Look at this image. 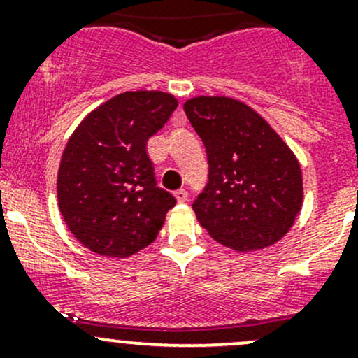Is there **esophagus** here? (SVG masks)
<instances>
[{
	"instance_id": "esophagus-1",
	"label": "esophagus",
	"mask_w": 358,
	"mask_h": 358,
	"mask_svg": "<svg viewBox=\"0 0 358 358\" xmlns=\"http://www.w3.org/2000/svg\"><path fill=\"white\" fill-rule=\"evenodd\" d=\"M175 199L178 204H183V202H187V199H189V194H187V190L180 189L175 192Z\"/></svg>"
}]
</instances>
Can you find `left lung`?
<instances>
[{"label": "left lung", "instance_id": "8db88e82", "mask_svg": "<svg viewBox=\"0 0 358 358\" xmlns=\"http://www.w3.org/2000/svg\"><path fill=\"white\" fill-rule=\"evenodd\" d=\"M183 109L208 152L209 183L192 204L206 232L239 252L279 243L303 206L301 166L291 147L232 96H194Z\"/></svg>", "mask_w": 358, "mask_h": 358}]
</instances>
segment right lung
I'll return each instance as SVG.
<instances>
[{"label":"right lung","instance_id":"right-lung-1","mask_svg":"<svg viewBox=\"0 0 358 358\" xmlns=\"http://www.w3.org/2000/svg\"><path fill=\"white\" fill-rule=\"evenodd\" d=\"M176 106L166 92L119 93L69 136L57 199L67 229L90 251L128 258L157 237L176 199L157 187L147 140Z\"/></svg>","mask_w":358,"mask_h":358}]
</instances>
